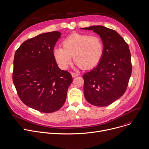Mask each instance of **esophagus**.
<instances>
[{"label":"esophagus","instance_id":"34e87169","mask_svg":"<svg viewBox=\"0 0 149 149\" xmlns=\"http://www.w3.org/2000/svg\"><path fill=\"white\" fill-rule=\"evenodd\" d=\"M71 74H72V76L73 77H76V76H77L79 75L78 73H73V72L71 73Z\"/></svg>","mask_w":149,"mask_h":149}]
</instances>
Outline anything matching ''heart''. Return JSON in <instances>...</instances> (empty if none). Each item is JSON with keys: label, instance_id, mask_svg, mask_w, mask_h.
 <instances>
[{"label": "heart", "instance_id": "b5f03b06", "mask_svg": "<svg viewBox=\"0 0 149 149\" xmlns=\"http://www.w3.org/2000/svg\"><path fill=\"white\" fill-rule=\"evenodd\" d=\"M62 48L56 47L53 54L58 66L67 69L72 63V57L77 66L91 69L100 61L103 53L102 39L96 36L73 33L62 42Z\"/></svg>", "mask_w": 149, "mask_h": 149}]
</instances>
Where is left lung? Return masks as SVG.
<instances>
[{"mask_svg":"<svg viewBox=\"0 0 149 149\" xmlns=\"http://www.w3.org/2000/svg\"><path fill=\"white\" fill-rule=\"evenodd\" d=\"M98 34L103 44V53L96 68L83 74L84 95L90 104L108 106L125 93L132 67L127 43L117 32L103 26L81 28Z\"/></svg>","mask_w":149,"mask_h":149,"instance_id":"8db88e82","label":"left lung"}]
</instances>
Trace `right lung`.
Here are the masks:
<instances>
[{
  "instance_id": "1",
  "label": "right lung",
  "mask_w": 149,
  "mask_h": 149,
  "mask_svg": "<svg viewBox=\"0 0 149 149\" xmlns=\"http://www.w3.org/2000/svg\"><path fill=\"white\" fill-rule=\"evenodd\" d=\"M61 35L40 34L24 42L15 54L13 81L18 96L26 106L43 113L63 106L73 81L70 73L58 68L53 54Z\"/></svg>"
}]
</instances>
